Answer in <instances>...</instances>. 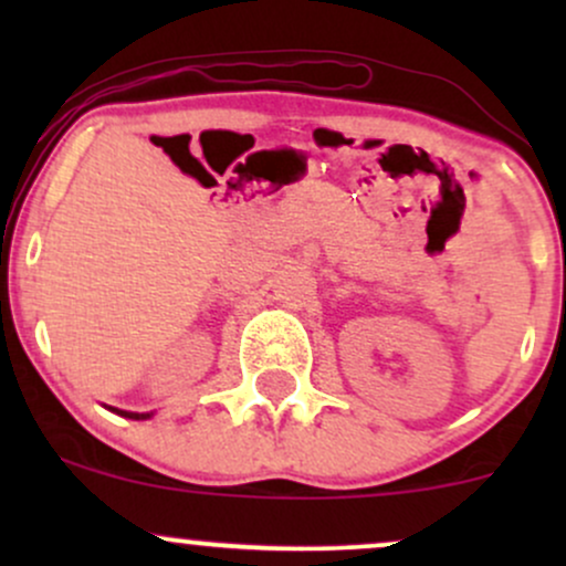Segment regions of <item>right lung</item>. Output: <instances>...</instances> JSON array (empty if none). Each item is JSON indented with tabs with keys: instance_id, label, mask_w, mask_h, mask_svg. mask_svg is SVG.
Masks as SVG:
<instances>
[{
	"instance_id": "1",
	"label": "right lung",
	"mask_w": 566,
	"mask_h": 566,
	"mask_svg": "<svg viewBox=\"0 0 566 566\" xmlns=\"http://www.w3.org/2000/svg\"><path fill=\"white\" fill-rule=\"evenodd\" d=\"M114 409V407H112ZM116 415H122V418H129V420H146L151 418V412H127V409H114Z\"/></svg>"
}]
</instances>
